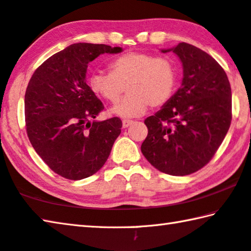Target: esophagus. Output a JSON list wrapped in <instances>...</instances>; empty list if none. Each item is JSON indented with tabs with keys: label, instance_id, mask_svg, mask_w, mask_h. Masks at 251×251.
<instances>
[{
	"label": "esophagus",
	"instance_id": "esophagus-1",
	"mask_svg": "<svg viewBox=\"0 0 251 251\" xmlns=\"http://www.w3.org/2000/svg\"><path fill=\"white\" fill-rule=\"evenodd\" d=\"M131 124H133V121H130V120H124V121H123V127H124V128H127V127L130 126Z\"/></svg>",
	"mask_w": 251,
	"mask_h": 251
}]
</instances>
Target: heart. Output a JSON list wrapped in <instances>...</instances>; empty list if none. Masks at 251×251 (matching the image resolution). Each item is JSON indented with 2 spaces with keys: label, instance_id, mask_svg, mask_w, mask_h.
Here are the masks:
<instances>
[{
  "label": "heart",
  "instance_id": "obj_1",
  "mask_svg": "<svg viewBox=\"0 0 251 251\" xmlns=\"http://www.w3.org/2000/svg\"><path fill=\"white\" fill-rule=\"evenodd\" d=\"M110 72L95 71L88 84L101 99L116 103L126 87L128 95L110 108L122 118L142 116L148 108L160 107L172 99L177 83L176 67L171 59L131 52L113 59Z\"/></svg>",
  "mask_w": 251,
  "mask_h": 251
}]
</instances>
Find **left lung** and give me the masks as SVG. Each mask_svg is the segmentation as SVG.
I'll return each instance as SVG.
<instances>
[{
    "label": "left lung",
    "mask_w": 251,
    "mask_h": 251,
    "mask_svg": "<svg viewBox=\"0 0 251 251\" xmlns=\"http://www.w3.org/2000/svg\"><path fill=\"white\" fill-rule=\"evenodd\" d=\"M160 52L180 59L181 85L145 120L141 150L158 171L185 176L205 166L223 143L231 122V88L223 67L196 46L182 42Z\"/></svg>",
    "instance_id": "1"
}]
</instances>
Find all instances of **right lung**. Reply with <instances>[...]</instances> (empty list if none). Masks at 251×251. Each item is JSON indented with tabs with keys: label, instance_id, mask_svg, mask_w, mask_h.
Here are the masks:
<instances>
[{
	"label": "right lung",
	"instance_id": "add662e5",
	"mask_svg": "<svg viewBox=\"0 0 251 251\" xmlns=\"http://www.w3.org/2000/svg\"><path fill=\"white\" fill-rule=\"evenodd\" d=\"M122 48L75 43L54 54L32 75L25 93V123L29 142L59 176L79 180L106 163L121 134L122 121H93L103 103L86 83L88 63Z\"/></svg>",
	"mask_w": 251,
	"mask_h": 251
}]
</instances>
